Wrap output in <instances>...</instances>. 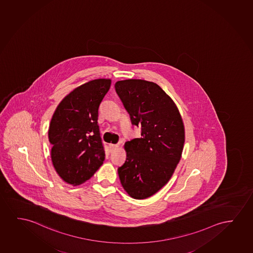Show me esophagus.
I'll return each mask as SVG.
<instances>
[{
	"mask_svg": "<svg viewBox=\"0 0 253 253\" xmlns=\"http://www.w3.org/2000/svg\"><path fill=\"white\" fill-rule=\"evenodd\" d=\"M110 148L113 150V149H116L117 148H118V144H110Z\"/></svg>",
	"mask_w": 253,
	"mask_h": 253,
	"instance_id": "esophagus-1",
	"label": "esophagus"
}]
</instances>
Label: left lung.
<instances>
[{
	"label": "left lung",
	"mask_w": 253,
	"mask_h": 253,
	"mask_svg": "<svg viewBox=\"0 0 253 253\" xmlns=\"http://www.w3.org/2000/svg\"><path fill=\"white\" fill-rule=\"evenodd\" d=\"M115 90L141 137L125 142L127 158L118 168L122 186L132 198L152 196L170 180L180 162L185 132L180 112L161 87L146 80H127Z\"/></svg>",
	"instance_id": "1"
}]
</instances>
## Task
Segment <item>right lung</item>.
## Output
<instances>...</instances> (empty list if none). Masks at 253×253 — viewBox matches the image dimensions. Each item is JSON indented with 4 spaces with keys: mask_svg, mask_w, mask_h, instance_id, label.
Listing matches in <instances>:
<instances>
[{
    "mask_svg": "<svg viewBox=\"0 0 253 253\" xmlns=\"http://www.w3.org/2000/svg\"><path fill=\"white\" fill-rule=\"evenodd\" d=\"M111 83L100 79L84 84L59 103L52 116L48 129L52 164L67 183H83L103 164L98 108Z\"/></svg>",
    "mask_w": 253,
    "mask_h": 253,
    "instance_id": "obj_1",
    "label": "right lung"
}]
</instances>
